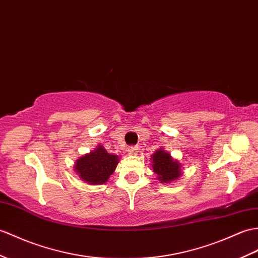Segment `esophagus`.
Returning <instances> with one entry per match:
<instances>
[{"mask_svg": "<svg viewBox=\"0 0 258 258\" xmlns=\"http://www.w3.org/2000/svg\"><path fill=\"white\" fill-rule=\"evenodd\" d=\"M127 153H128V155H136L137 154V147H134V146L128 147Z\"/></svg>", "mask_w": 258, "mask_h": 258, "instance_id": "esophagus-1", "label": "esophagus"}]
</instances>
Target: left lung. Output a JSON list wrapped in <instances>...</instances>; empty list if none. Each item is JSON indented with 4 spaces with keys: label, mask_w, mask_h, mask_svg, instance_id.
<instances>
[{
    "label": "left lung",
    "mask_w": 258,
    "mask_h": 258,
    "mask_svg": "<svg viewBox=\"0 0 258 258\" xmlns=\"http://www.w3.org/2000/svg\"><path fill=\"white\" fill-rule=\"evenodd\" d=\"M153 169L158 175V180L167 183L180 176V165L170 157L169 153L159 149L153 155Z\"/></svg>",
    "instance_id": "8db88e82"
}]
</instances>
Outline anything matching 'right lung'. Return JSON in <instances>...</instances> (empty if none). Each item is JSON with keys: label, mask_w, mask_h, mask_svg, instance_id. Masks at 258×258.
I'll list each match as a JSON object with an SVG mask.
<instances>
[{"label": "right lung", "mask_w": 258, "mask_h": 258, "mask_svg": "<svg viewBox=\"0 0 258 258\" xmlns=\"http://www.w3.org/2000/svg\"><path fill=\"white\" fill-rule=\"evenodd\" d=\"M118 157L111 155L105 149L99 146L91 154L82 156L76 163V172L83 181L91 184H102L115 170Z\"/></svg>", "instance_id": "add662e5"}]
</instances>
